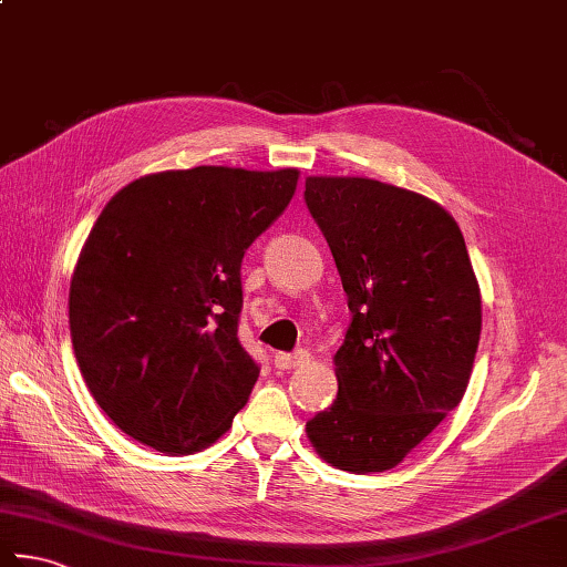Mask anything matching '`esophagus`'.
I'll list each match as a JSON object with an SVG mask.
<instances>
[{
	"instance_id": "obj_1",
	"label": "esophagus",
	"mask_w": 567,
	"mask_h": 567,
	"mask_svg": "<svg viewBox=\"0 0 567 567\" xmlns=\"http://www.w3.org/2000/svg\"><path fill=\"white\" fill-rule=\"evenodd\" d=\"M307 359V351H295V353H287V351H277L275 353V369H282V371H290L295 365L305 363Z\"/></svg>"
}]
</instances>
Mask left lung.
<instances>
[{
  "label": "left lung",
  "mask_w": 567,
  "mask_h": 567,
  "mask_svg": "<svg viewBox=\"0 0 567 567\" xmlns=\"http://www.w3.org/2000/svg\"><path fill=\"white\" fill-rule=\"evenodd\" d=\"M305 204L334 255L351 324L337 401L307 420L321 460L351 474L403 462L467 391L482 297L445 208L361 176H309Z\"/></svg>",
  "instance_id": "1"
}]
</instances>
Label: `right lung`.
Masks as SVG:
<instances>
[{
  "label": "right lung",
  "mask_w": 567,
  "mask_h": 567,
  "mask_svg": "<svg viewBox=\"0 0 567 567\" xmlns=\"http://www.w3.org/2000/svg\"><path fill=\"white\" fill-rule=\"evenodd\" d=\"M297 169L194 166L110 198L78 258L69 319L85 385L157 452L218 440L260 365L243 349L240 262L292 202Z\"/></svg>",
  "instance_id": "add662e5"
}]
</instances>
